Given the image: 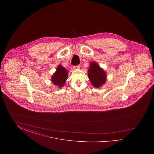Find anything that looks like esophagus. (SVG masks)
Wrapping results in <instances>:
<instances>
[{
  "instance_id": "esophagus-1",
  "label": "esophagus",
  "mask_w": 154,
  "mask_h": 154,
  "mask_svg": "<svg viewBox=\"0 0 154 154\" xmlns=\"http://www.w3.org/2000/svg\"><path fill=\"white\" fill-rule=\"evenodd\" d=\"M81 67L80 65H78V66H74V69H79Z\"/></svg>"
}]
</instances>
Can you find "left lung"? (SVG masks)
<instances>
[{
    "instance_id": "8db88e82",
    "label": "left lung",
    "mask_w": 154,
    "mask_h": 154,
    "mask_svg": "<svg viewBox=\"0 0 154 154\" xmlns=\"http://www.w3.org/2000/svg\"><path fill=\"white\" fill-rule=\"evenodd\" d=\"M88 76L92 85L96 88L101 87L106 82V72L95 62L89 63Z\"/></svg>"
}]
</instances>
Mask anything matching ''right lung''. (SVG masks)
<instances>
[{
	"label": "right lung",
	"mask_w": 154,
	"mask_h": 154,
	"mask_svg": "<svg viewBox=\"0 0 154 154\" xmlns=\"http://www.w3.org/2000/svg\"><path fill=\"white\" fill-rule=\"evenodd\" d=\"M68 71L62 65H58L56 72L53 74L51 77L52 83L58 88L63 87L67 79Z\"/></svg>",
	"instance_id": "add662e5"
}]
</instances>
